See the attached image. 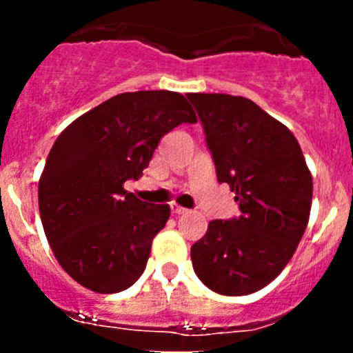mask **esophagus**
Returning <instances> with one entry per match:
<instances>
[{
    "instance_id": "34e87169",
    "label": "esophagus",
    "mask_w": 353,
    "mask_h": 353,
    "mask_svg": "<svg viewBox=\"0 0 353 353\" xmlns=\"http://www.w3.org/2000/svg\"><path fill=\"white\" fill-rule=\"evenodd\" d=\"M171 212H173L174 215H180V214H185V212H187V208L180 207L179 203H171Z\"/></svg>"
}]
</instances>
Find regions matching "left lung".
Returning <instances> with one entry per match:
<instances>
[{
	"mask_svg": "<svg viewBox=\"0 0 353 353\" xmlns=\"http://www.w3.org/2000/svg\"><path fill=\"white\" fill-rule=\"evenodd\" d=\"M198 111L219 182L240 217L215 219L191 248L196 276L212 292L249 295L272 283L310 221L313 176L299 141L245 97L187 93Z\"/></svg>",
	"mask_w": 353,
	"mask_h": 353,
	"instance_id": "obj_1",
	"label": "left lung"
}]
</instances>
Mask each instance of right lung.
Segmentation results:
<instances>
[{
	"instance_id": "obj_1",
	"label": "right lung",
	"mask_w": 353,
	"mask_h": 353,
	"mask_svg": "<svg viewBox=\"0 0 353 353\" xmlns=\"http://www.w3.org/2000/svg\"><path fill=\"white\" fill-rule=\"evenodd\" d=\"M182 93H120L81 114L58 136L39 180L43 232L65 272L97 293H118L145 272L170 205L123 189L138 180L164 134L196 123Z\"/></svg>"
}]
</instances>
